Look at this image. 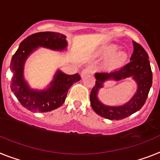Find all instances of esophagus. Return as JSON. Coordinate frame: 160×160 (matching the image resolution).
<instances>
[{
  "label": "esophagus",
  "instance_id": "1",
  "mask_svg": "<svg viewBox=\"0 0 160 160\" xmlns=\"http://www.w3.org/2000/svg\"><path fill=\"white\" fill-rule=\"evenodd\" d=\"M91 72H92V70H91L90 68H84V69H83V70L82 71V72H81L82 78H84V77H85V76H87V75L90 74Z\"/></svg>",
  "mask_w": 160,
  "mask_h": 160
}]
</instances>
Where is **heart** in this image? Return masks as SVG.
<instances>
[{"label":"heart","mask_w":160,"mask_h":160,"mask_svg":"<svg viewBox=\"0 0 160 160\" xmlns=\"http://www.w3.org/2000/svg\"><path fill=\"white\" fill-rule=\"evenodd\" d=\"M116 49H117V47L115 45H107L100 48L98 51V55L101 56L111 55L105 62L106 67L110 69L118 68L124 64L128 59V55L124 51H117L113 53V52L116 51Z\"/></svg>","instance_id":"1"}]
</instances>
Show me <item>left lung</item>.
<instances>
[{"mask_svg": "<svg viewBox=\"0 0 160 160\" xmlns=\"http://www.w3.org/2000/svg\"><path fill=\"white\" fill-rule=\"evenodd\" d=\"M133 47L134 51L128 64L112 72L95 73L96 81L91 92L90 101L93 110L103 118L110 120L122 119L138 111L146 103L152 85V71L148 54L145 49L135 42H133ZM127 77H132L138 84L137 92L128 102L118 107H109L98 101L97 94L105 81L109 80L119 81Z\"/></svg>", "mask_w": 160, "mask_h": 160, "instance_id": "8db88e82", "label": "left lung"}]
</instances>
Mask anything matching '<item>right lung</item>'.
Returning <instances> with one entry per match:
<instances>
[{"mask_svg":"<svg viewBox=\"0 0 160 160\" xmlns=\"http://www.w3.org/2000/svg\"><path fill=\"white\" fill-rule=\"evenodd\" d=\"M67 45L65 36L55 32H37L28 36L21 42L10 62V71L13 74L10 88L24 108L39 113L57 109L64 104L71 86L81 79L78 73L68 75L57 70L49 88L45 90L32 89L25 81L23 67L32 51L39 47L54 51H64Z\"/></svg>","mask_w":160,"mask_h":160,"instance_id":"1","label":"right lung"}]
</instances>
